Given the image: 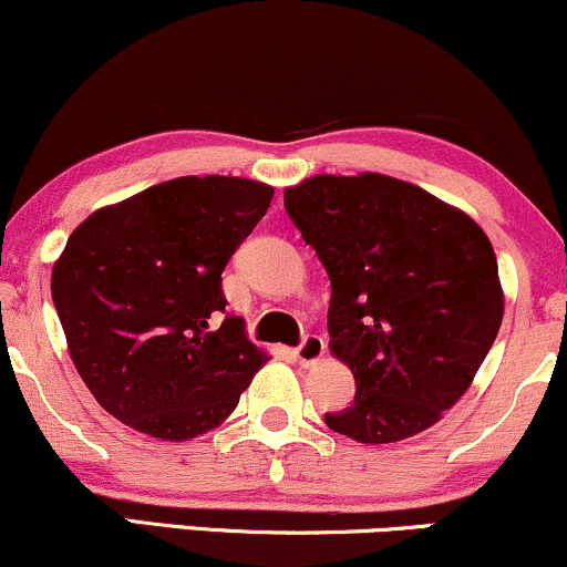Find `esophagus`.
<instances>
[{
    "instance_id": "esophagus-1",
    "label": "esophagus",
    "mask_w": 567,
    "mask_h": 567,
    "mask_svg": "<svg viewBox=\"0 0 567 567\" xmlns=\"http://www.w3.org/2000/svg\"><path fill=\"white\" fill-rule=\"evenodd\" d=\"M323 352H326V342H323V337H318V334H308V337L302 339V342H299V348L295 350V355H297V361L302 363V365H312V363L321 361Z\"/></svg>"
}]
</instances>
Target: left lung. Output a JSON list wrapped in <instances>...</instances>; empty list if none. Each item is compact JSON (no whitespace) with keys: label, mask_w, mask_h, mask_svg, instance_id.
Wrapping results in <instances>:
<instances>
[{"label":"left lung","mask_w":567,"mask_h":567,"mask_svg":"<svg viewBox=\"0 0 567 567\" xmlns=\"http://www.w3.org/2000/svg\"><path fill=\"white\" fill-rule=\"evenodd\" d=\"M284 206L329 272V350L355 377V401L326 424L379 445L441 422L470 390L504 318L481 225L377 172L316 175L286 188Z\"/></svg>","instance_id":"8db88e82"}]
</instances>
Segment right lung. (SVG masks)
I'll return each mask as SVG.
<instances>
[{"label":"right lung","instance_id":"right-lung-1","mask_svg":"<svg viewBox=\"0 0 567 567\" xmlns=\"http://www.w3.org/2000/svg\"><path fill=\"white\" fill-rule=\"evenodd\" d=\"M272 188L177 177L103 206L52 268L71 361L95 401L162 441H190L233 414L268 352L225 316L223 270L265 217Z\"/></svg>","mask_w":567,"mask_h":567}]
</instances>
